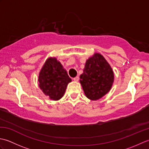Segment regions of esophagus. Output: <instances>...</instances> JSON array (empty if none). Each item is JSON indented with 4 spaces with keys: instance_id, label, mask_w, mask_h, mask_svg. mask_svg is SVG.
<instances>
[{
    "instance_id": "esophagus-1",
    "label": "esophagus",
    "mask_w": 149,
    "mask_h": 149,
    "mask_svg": "<svg viewBox=\"0 0 149 149\" xmlns=\"http://www.w3.org/2000/svg\"><path fill=\"white\" fill-rule=\"evenodd\" d=\"M74 79L75 81H78L79 79V76H76L75 77H74V79Z\"/></svg>"
}]
</instances>
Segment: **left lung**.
Instances as JSON below:
<instances>
[{"label": "left lung", "mask_w": 149, "mask_h": 149, "mask_svg": "<svg viewBox=\"0 0 149 149\" xmlns=\"http://www.w3.org/2000/svg\"><path fill=\"white\" fill-rule=\"evenodd\" d=\"M80 79L86 97L96 100L110 90L114 81V74L105 58L96 53L86 61Z\"/></svg>", "instance_id": "8db88e82"}]
</instances>
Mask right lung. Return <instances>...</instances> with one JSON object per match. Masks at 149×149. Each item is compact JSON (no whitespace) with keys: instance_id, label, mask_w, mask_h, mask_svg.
Masks as SVG:
<instances>
[{"instance_id":"obj_1","label":"right lung","mask_w":149,"mask_h":149,"mask_svg":"<svg viewBox=\"0 0 149 149\" xmlns=\"http://www.w3.org/2000/svg\"><path fill=\"white\" fill-rule=\"evenodd\" d=\"M71 81L67 72L55 58L47 60L39 74L40 89L53 100L61 99Z\"/></svg>"}]
</instances>
